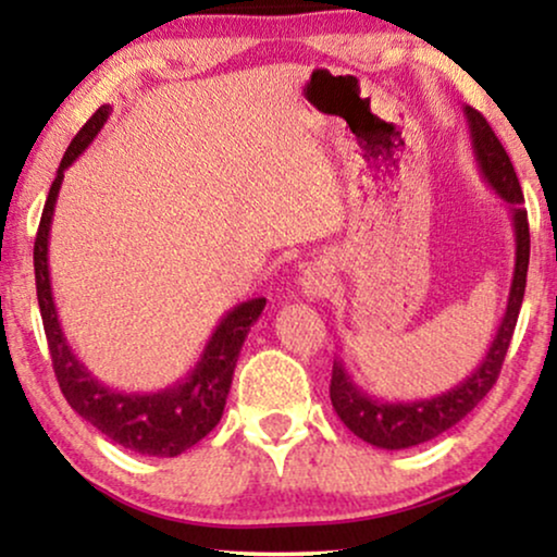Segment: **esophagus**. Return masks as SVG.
I'll return each instance as SVG.
<instances>
[{
	"label": "esophagus",
	"instance_id": "34e87169",
	"mask_svg": "<svg viewBox=\"0 0 557 557\" xmlns=\"http://www.w3.org/2000/svg\"><path fill=\"white\" fill-rule=\"evenodd\" d=\"M301 294L307 296V299H324V296H330L334 292V276L330 271L324 269V265H309L307 271L301 273Z\"/></svg>",
	"mask_w": 557,
	"mask_h": 557
}]
</instances>
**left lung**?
Segmentation results:
<instances>
[{
	"label": "left lung",
	"mask_w": 557,
	"mask_h": 557,
	"mask_svg": "<svg viewBox=\"0 0 557 557\" xmlns=\"http://www.w3.org/2000/svg\"><path fill=\"white\" fill-rule=\"evenodd\" d=\"M463 116L469 121L471 134V149H474V159L479 172L486 185L497 193L502 200L509 202V215H512L515 227V273L512 286H509L507 309L505 317L497 326L490 349L479 362V368L471 372L467 380L454 385L451 391L433 395V398L410 400V403H383L372 398L355 385L349 377L342 360H334L332 368V385L330 398L332 406L342 418V423L355 433L357 438L368 441V444L377 448H387V451H398V448H410L425 441L441 436V433L451 429L467 418L484 395L492 391L497 383L502 362L509 349V339L515 334L517 317H520V307L524 299V284H528V263H530V225H528V210L522 208V187L517 180V172L512 162H509L505 147L486 124V119L471 106H463Z\"/></svg>",
	"instance_id": "obj_1"
}]
</instances>
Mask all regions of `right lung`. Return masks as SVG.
Here are the masks:
<instances>
[{
  "instance_id": "obj_1",
  "label": "right lung",
  "mask_w": 557,
  "mask_h": 557,
  "mask_svg": "<svg viewBox=\"0 0 557 557\" xmlns=\"http://www.w3.org/2000/svg\"><path fill=\"white\" fill-rule=\"evenodd\" d=\"M109 113L111 106H101L86 121V126L75 134L71 147L65 149L63 162L58 166L48 200H45L35 238L37 304H40L45 337H48L52 355V370H55L60 391H63L65 400L71 403L75 413L86 418L103 436H109L113 444L124 446L128 451L141 456H180L189 446H195L197 441L208 436L223 418L240 347L248 337L250 326L261 317L265 299L258 296V299H248L227 311L218 322L208 345H205L200 360L177 385L157 393H119L90 375V370L67 345L63 326H60L55 301H52L48 243L52 212H55L65 170L96 139L106 121H109Z\"/></svg>"
}]
</instances>
